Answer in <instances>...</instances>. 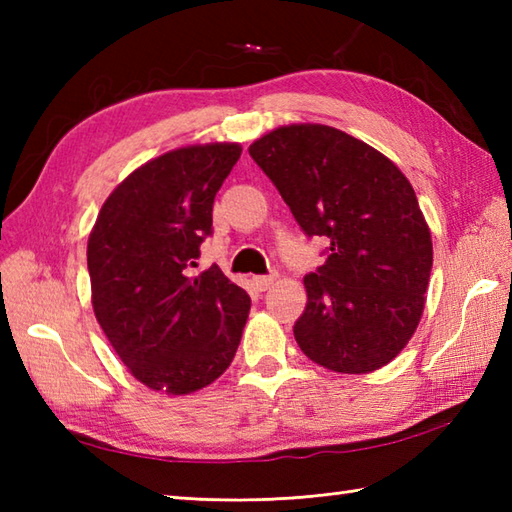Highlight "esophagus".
Wrapping results in <instances>:
<instances>
[{
  "label": "esophagus",
  "instance_id": "obj_1",
  "mask_svg": "<svg viewBox=\"0 0 512 512\" xmlns=\"http://www.w3.org/2000/svg\"><path fill=\"white\" fill-rule=\"evenodd\" d=\"M275 275H259V277H253V284H255V288L259 290V292H264V290H268L270 286L275 284Z\"/></svg>",
  "mask_w": 512,
  "mask_h": 512
}]
</instances>
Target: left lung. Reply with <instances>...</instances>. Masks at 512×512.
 Here are the masks:
<instances>
[{"mask_svg": "<svg viewBox=\"0 0 512 512\" xmlns=\"http://www.w3.org/2000/svg\"><path fill=\"white\" fill-rule=\"evenodd\" d=\"M248 154L301 231L325 237V264L306 275L295 339L332 372L367 374L400 354L418 328L433 246L402 171L374 147L328 125H288Z\"/></svg>", "mask_w": 512, "mask_h": 512, "instance_id": "8db88e82", "label": "left lung"}]
</instances>
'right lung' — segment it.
Returning a JSON list of instances; mask_svg holds the SVG:
<instances>
[{
	"mask_svg": "<svg viewBox=\"0 0 512 512\" xmlns=\"http://www.w3.org/2000/svg\"><path fill=\"white\" fill-rule=\"evenodd\" d=\"M235 143L173 149L118 184L88 239L96 321L140 383L191 394L226 372L250 297L220 268L189 275L213 233V200Z\"/></svg>",
	"mask_w": 512,
	"mask_h": 512,
	"instance_id": "right-lung-1",
	"label": "right lung"
}]
</instances>
